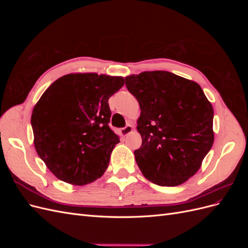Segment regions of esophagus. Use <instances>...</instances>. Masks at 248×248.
<instances>
[{"label":"esophagus","instance_id":"34e87169","mask_svg":"<svg viewBox=\"0 0 248 248\" xmlns=\"http://www.w3.org/2000/svg\"><path fill=\"white\" fill-rule=\"evenodd\" d=\"M132 126L131 125H126L125 127H123V128H121V130H120V132H121L122 136H127V134H129L131 131H132Z\"/></svg>","mask_w":248,"mask_h":248}]
</instances>
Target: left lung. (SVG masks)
<instances>
[{
    "label": "left lung",
    "instance_id": "obj_1",
    "mask_svg": "<svg viewBox=\"0 0 248 248\" xmlns=\"http://www.w3.org/2000/svg\"><path fill=\"white\" fill-rule=\"evenodd\" d=\"M125 85L140 108L134 155L142 175L159 186L186 182L212 148V104L197 82L169 71L127 77Z\"/></svg>",
    "mask_w": 248,
    "mask_h": 248
}]
</instances>
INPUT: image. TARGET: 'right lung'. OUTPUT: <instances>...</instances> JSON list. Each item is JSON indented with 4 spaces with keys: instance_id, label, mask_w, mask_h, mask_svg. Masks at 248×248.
Returning a JSON list of instances; mask_svg holds the SVG:
<instances>
[{
    "instance_id": "add662e5",
    "label": "right lung",
    "mask_w": 248,
    "mask_h": 248,
    "mask_svg": "<svg viewBox=\"0 0 248 248\" xmlns=\"http://www.w3.org/2000/svg\"><path fill=\"white\" fill-rule=\"evenodd\" d=\"M122 77L71 73L46 89L33 109L34 145L58 179L85 185L103 175L120 141L108 125V99Z\"/></svg>"
}]
</instances>
